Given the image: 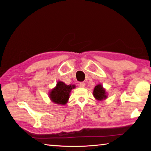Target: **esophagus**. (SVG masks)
<instances>
[{
  "instance_id": "obj_1",
  "label": "esophagus",
  "mask_w": 151,
  "mask_h": 151,
  "mask_svg": "<svg viewBox=\"0 0 151 151\" xmlns=\"http://www.w3.org/2000/svg\"><path fill=\"white\" fill-rule=\"evenodd\" d=\"M79 86H81V87H82V88H84L85 86V83H83V82H81V83H79V85H78Z\"/></svg>"
}]
</instances>
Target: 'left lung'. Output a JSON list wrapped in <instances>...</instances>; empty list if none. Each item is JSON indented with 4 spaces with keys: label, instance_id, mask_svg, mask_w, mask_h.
<instances>
[{
    "label": "left lung",
    "instance_id": "left-lung-1",
    "mask_svg": "<svg viewBox=\"0 0 151 151\" xmlns=\"http://www.w3.org/2000/svg\"><path fill=\"white\" fill-rule=\"evenodd\" d=\"M93 96L96 100L101 101L107 99V92L101 84H98L95 86L93 91Z\"/></svg>",
    "mask_w": 151,
    "mask_h": 151
}]
</instances>
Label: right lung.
I'll return each mask as SVG.
<instances>
[{"mask_svg":"<svg viewBox=\"0 0 151 151\" xmlns=\"http://www.w3.org/2000/svg\"><path fill=\"white\" fill-rule=\"evenodd\" d=\"M75 85H67L62 81H58L57 85L48 93L50 101L55 104L65 105L68 103L70 92L75 88Z\"/></svg>","mask_w":151,"mask_h":151,"instance_id":"add662e5","label":"right lung"}]
</instances>
